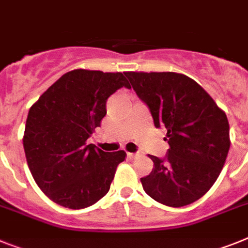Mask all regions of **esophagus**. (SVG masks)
<instances>
[{
  "instance_id": "esophagus-1",
  "label": "esophagus",
  "mask_w": 248,
  "mask_h": 248,
  "mask_svg": "<svg viewBox=\"0 0 248 248\" xmlns=\"http://www.w3.org/2000/svg\"><path fill=\"white\" fill-rule=\"evenodd\" d=\"M127 156L130 157V159H136V157L141 156V154L140 153H128Z\"/></svg>"
}]
</instances>
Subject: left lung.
<instances>
[{
    "label": "left lung",
    "mask_w": 248,
    "mask_h": 248,
    "mask_svg": "<svg viewBox=\"0 0 248 248\" xmlns=\"http://www.w3.org/2000/svg\"><path fill=\"white\" fill-rule=\"evenodd\" d=\"M139 98L149 107L156 128L168 130L169 150L141 178L143 190L169 207L198 201L219 176L230 150L227 116L198 83L184 74L124 73ZM131 88V87H130Z\"/></svg>",
    "instance_id": "1"
}]
</instances>
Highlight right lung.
<instances>
[{"label":"right lung","mask_w":248,"mask_h":248,"mask_svg":"<svg viewBox=\"0 0 248 248\" xmlns=\"http://www.w3.org/2000/svg\"><path fill=\"white\" fill-rule=\"evenodd\" d=\"M122 87L130 88L122 73L76 69L60 77L30 108L26 161L39 188L57 204L83 209L109 190L126 153H106L87 140L107 113L108 97Z\"/></svg>","instance_id":"1"}]
</instances>
